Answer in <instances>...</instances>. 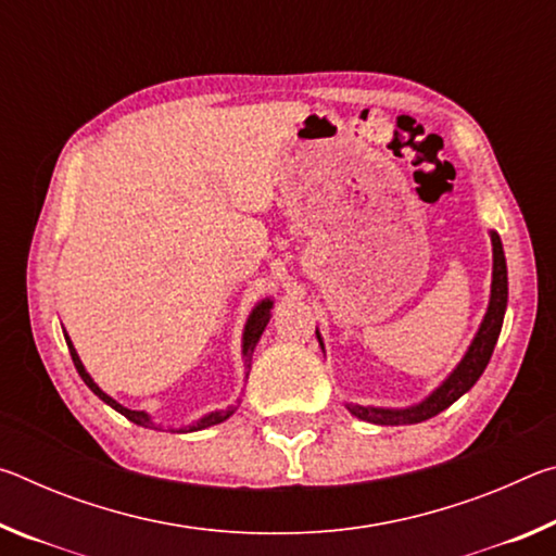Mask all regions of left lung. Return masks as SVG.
Returning <instances> with one entry per match:
<instances>
[{"instance_id":"1","label":"left lung","mask_w":556,"mask_h":556,"mask_svg":"<svg viewBox=\"0 0 556 556\" xmlns=\"http://www.w3.org/2000/svg\"><path fill=\"white\" fill-rule=\"evenodd\" d=\"M493 240V287H491V304H488V314L483 318L481 328L470 343L464 361L458 363V368L448 375V380L441 388L427 397L417 407L409 409H378V407H361V404H348L351 414L357 419L372 421V425H419L437 417L439 412L451 407L460 394H466L473 388L476 380L481 378L488 361H491L493 348L497 343L503 328V316L507 306V267H505V252L503 242L495 232H491Z\"/></svg>"}]
</instances>
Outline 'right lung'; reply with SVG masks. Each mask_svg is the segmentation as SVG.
Segmentation results:
<instances>
[{
	"mask_svg": "<svg viewBox=\"0 0 556 556\" xmlns=\"http://www.w3.org/2000/svg\"><path fill=\"white\" fill-rule=\"evenodd\" d=\"M269 308H271V301H269V299H267V301H262V304L255 308V312H252V316H250L248 326H244V338H242L244 368H250L252 351H255V345H257V341H260V336H262V331H265V326H267V321H269ZM65 341H68V351H71V357H73V365H75V370H78V375H80V378H83V382H86L88 388H90L92 392H96L102 402L110 404V407H112V409H117L119 414H125V417H127L129 421H135V425H139V427H154L152 421H149V417H147L144 412L127 409V407H122V404H117V402L112 400V397H108V394L102 392L96 382H92V378H90V375L86 372V368H83L80 357H78V353H75V348H73V343H71V338H68V336H65ZM232 412H235V407L220 409V412H213V414H208V417H203V419L195 421L193 427H188V431H199V429H205V427L220 425V421L228 419Z\"/></svg>",
	"mask_w": 556,
	"mask_h": 556,
	"instance_id": "add662e5",
	"label": "right lung"
}]
</instances>
